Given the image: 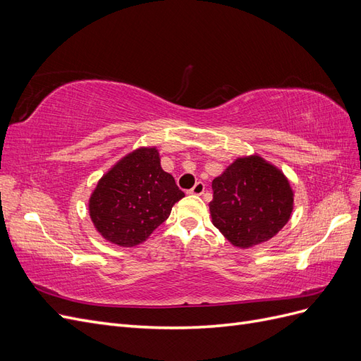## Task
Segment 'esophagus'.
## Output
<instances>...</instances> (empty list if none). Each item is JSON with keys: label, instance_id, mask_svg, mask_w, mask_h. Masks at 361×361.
I'll return each instance as SVG.
<instances>
[{"label": "esophagus", "instance_id": "esophagus-1", "mask_svg": "<svg viewBox=\"0 0 361 361\" xmlns=\"http://www.w3.org/2000/svg\"><path fill=\"white\" fill-rule=\"evenodd\" d=\"M188 192H190V194H194V195L203 194V192H204V183H203V182H197Z\"/></svg>", "mask_w": 361, "mask_h": 361}]
</instances>
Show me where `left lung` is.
Segmentation results:
<instances>
[{"label": "left lung", "mask_w": 361, "mask_h": 361, "mask_svg": "<svg viewBox=\"0 0 361 361\" xmlns=\"http://www.w3.org/2000/svg\"><path fill=\"white\" fill-rule=\"evenodd\" d=\"M214 226L233 245L268 241L289 220L293 194L280 170L259 157L239 158L212 180Z\"/></svg>", "instance_id": "8db88e82"}]
</instances>
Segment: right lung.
<instances>
[{"label": "right lung", "mask_w": 361, "mask_h": 361, "mask_svg": "<svg viewBox=\"0 0 361 361\" xmlns=\"http://www.w3.org/2000/svg\"><path fill=\"white\" fill-rule=\"evenodd\" d=\"M185 194L161 169L157 149L125 157L97 183L89 203L99 233L122 247H134L167 220Z\"/></svg>", "instance_id": "add662e5"}]
</instances>
